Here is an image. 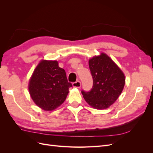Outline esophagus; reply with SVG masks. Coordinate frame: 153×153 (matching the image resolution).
I'll list each match as a JSON object with an SVG mask.
<instances>
[{
    "instance_id": "obj_1",
    "label": "esophagus",
    "mask_w": 153,
    "mask_h": 153,
    "mask_svg": "<svg viewBox=\"0 0 153 153\" xmlns=\"http://www.w3.org/2000/svg\"><path fill=\"white\" fill-rule=\"evenodd\" d=\"M73 87H76V88H80L81 87V82L79 80H77L75 82L73 83Z\"/></svg>"
}]
</instances>
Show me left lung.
<instances>
[{
	"mask_svg": "<svg viewBox=\"0 0 153 153\" xmlns=\"http://www.w3.org/2000/svg\"><path fill=\"white\" fill-rule=\"evenodd\" d=\"M93 85L89 92L82 91L86 102L96 109H105L112 105L121 94L125 84L124 73L105 53L89 61Z\"/></svg>",
	"mask_w": 153,
	"mask_h": 153,
	"instance_id": "8db88e82",
	"label": "left lung"
}]
</instances>
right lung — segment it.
<instances>
[{
	"instance_id": "add662e5",
	"label": "right lung",
	"mask_w": 153,
	"mask_h": 153,
	"mask_svg": "<svg viewBox=\"0 0 153 153\" xmlns=\"http://www.w3.org/2000/svg\"><path fill=\"white\" fill-rule=\"evenodd\" d=\"M72 87L66 71L56 61H41L32 74L29 91L32 100L44 110H55L65 101Z\"/></svg>"
}]
</instances>
